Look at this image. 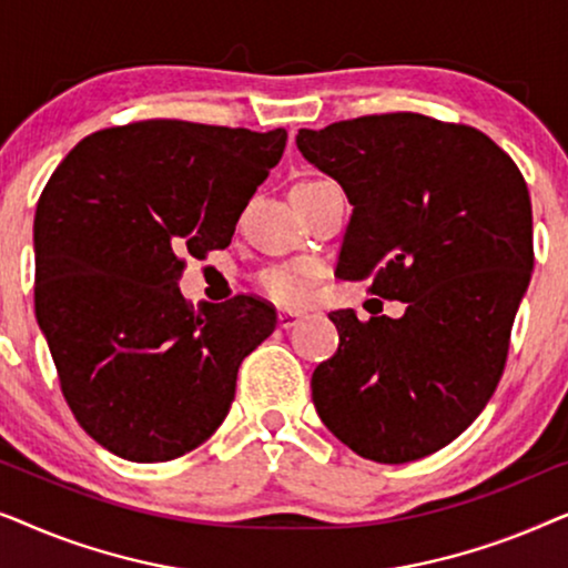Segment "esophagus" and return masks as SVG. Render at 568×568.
I'll return each mask as SVG.
<instances>
[{
	"label": "esophagus",
	"instance_id": "34e87169",
	"mask_svg": "<svg viewBox=\"0 0 568 568\" xmlns=\"http://www.w3.org/2000/svg\"><path fill=\"white\" fill-rule=\"evenodd\" d=\"M300 321H302V313H292V310H282V313H278V328L284 331L294 328Z\"/></svg>",
	"mask_w": 568,
	"mask_h": 568
}]
</instances>
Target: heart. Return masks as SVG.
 <instances>
[{
  "label": "heart",
  "mask_w": 568,
  "mask_h": 568,
  "mask_svg": "<svg viewBox=\"0 0 568 568\" xmlns=\"http://www.w3.org/2000/svg\"><path fill=\"white\" fill-rule=\"evenodd\" d=\"M317 278L315 263H286V266L271 268L261 276V290L268 294L271 300L284 307H300L313 297Z\"/></svg>",
  "instance_id": "1"
}]
</instances>
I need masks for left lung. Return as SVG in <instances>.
I'll list each match as a JSON object with an SVG mask.
<instances>
[{"label":"left lung","mask_w":568,"mask_h":568,"mask_svg":"<svg viewBox=\"0 0 568 568\" xmlns=\"http://www.w3.org/2000/svg\"><path fill=\"white\" fill-rule=\"evenodd\" d=\"M297 150L354 206L336 274L406 302L403 317H328L338 352L313 372L321 422L356 455L410 463L476 422L499 385L532 274L523 173L478 129L422 113L300 129Z\"/></svg>","instance_id":"obj_1"}]
</instances>
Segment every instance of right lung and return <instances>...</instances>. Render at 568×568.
I'll return each instance as SVG.
<instances>
[{"mask_svg": "<svg viewBox=\"0 0 568 568\" xmlns=\"http://www.w3.org/2000/svg\"><path fill=\"white\" fill-rule=\"evenodd\" d=\"M286 131L139 121L84 136L33 222L36 321L61 393L108 453L165 463L220 429L237 369L276 328L266 302L193 310L189 255L222 251Z\"/></svg>", "mask_w": 568, "mask_h": 568, "instance_id": "1", "label": "right lung"}]
</instances>
